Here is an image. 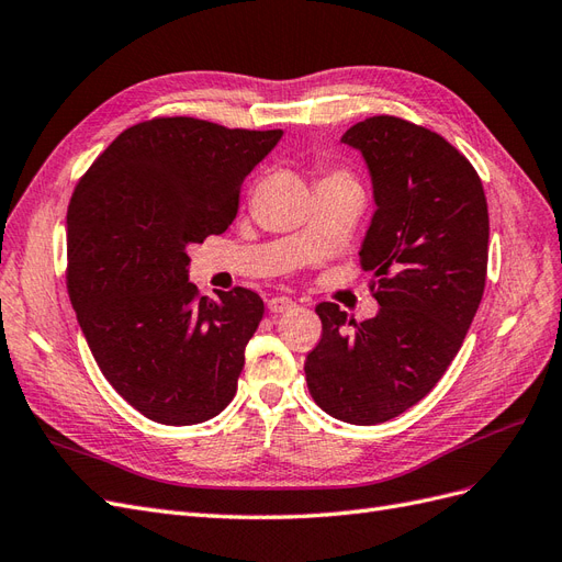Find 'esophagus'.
<instances>
[{
	"label": "esophagus",
	"instance_id": "esophagus-1",
	"mask_svg": "<svg viewBox=\"0 0 562 562\" xmlns=\"http://www.w3.org/2000/svg\"><path fill=\"white\" fill-rule=\"evenodd\" d=\"M293 307H297V304L291 300V297H271V300H267V310L271 312V314H283V312H291Z\"/></svg>",
	"mask_w": 562,
	"mask_h": 562
}]
</instances>
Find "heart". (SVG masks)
Returning a JSON list of instances; mask_svg holds the SVG:
<instances>
[{
	"label": "heart",
	"mask_w": 562,
	"mask_h": 562,
	"mask_svg": "<svg viewBox=\"0 0 562 562\" xmlns=\"http://www.w3.org/2000/svg\"><path fill=\"white\" fill-rule=\"evenodd\" d=\"M316 173H318V187H326V184H353V187H359V182H356V178L347 171V168L318 166Z\"/></svg>",
	"instance_id": "b5f03b06"
}]
</instances>
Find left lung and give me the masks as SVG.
Segmentation results:
<instances>
[{"mask_svg": "<svg viewBox=\"0 0 562 562\" xmlns=\"http://www.w3.org/2000/svg\"><path fill=\"white\" fill-rule=\"evenodd\" d=\"M342 140L368 161L378 211L359 250L378 314L356 323L316 304L304 375L321 411L380 424L422 401L452 363L487 277L490 217L471 161L436 131L378 114Z\"/></svg>", "mask_w": 562, "mask_h": 562, "instance_id": "obj_1", "label": "left lung"}]
</instances>
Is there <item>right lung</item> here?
<instances>
[{"label": "right lung", "instance_id": "1", "mask_svg": "<svg viewBox=\"0 0 562 562\" xmlns=\"http://www.w3.org/2000/svg\"><path fill=\"white\" fill-rule=\"evenodd\" d=\"M281 135L155 116L119 133L75 187L67 295L100 372L151 422H206L236 394L265 302L241 285L201 297L184 248L232 225L244 178Z\"/></svg>", "mask_w": 562, "mask_h": 562}]
</instances>
